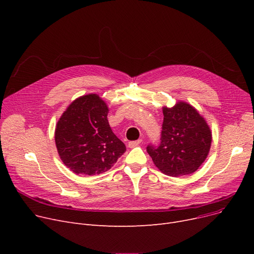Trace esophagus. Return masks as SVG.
Masks as SVG:
<instances>
[{
    "mask_svg": "<svg viewBox=\"0 0 254 254\" xmlns=\"http://www.w3.org/2000/svg\"><path fill=\"white\" fill-rule=\"evenodd\" d=\"M141 142H142V139H139L137 141H130V142H128V147L134 148V147H136V146H138Z\"/></svg>",
    "mask_w": 254,
    "mask_h": 254,
    "instance_id": "esophagus-1",
    "label": "esophagus"
}]
</instances>
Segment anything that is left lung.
Segmentation results:
<instances>
[{"instance_id": "obj_1", "label": "left lung", "mask_w": 254, "mask_h": 254, "mask_svg": "<svg viewBox=\"0 0 254 254\" xmlns=\"http://www.w3.org/2000/svg\"><path fill=\"white\" fill-rule=\"evenodd\" d=\"M164 123L161 143L147 146L154 165L172 177L192 174L210 151L212 134L205 118L185 102L163 107Z\"/></svg>"}]
</instances>
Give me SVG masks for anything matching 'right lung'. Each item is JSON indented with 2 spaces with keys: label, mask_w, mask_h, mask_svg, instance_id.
<instances>
[{
  "label": "right lung",
  "mask_w": 254,
  "mask_h": 254,
  "mask_svg": "<svg viewBox=\"0 0 254 254\" xmlns=\"http://www.w3.org/2000/svg\"><path fill=\"white\" fill-rule=\"evenodd\" d=\"M109 109L96 93L73 101L57 124L55 138L63 163L75 174L108 171L127 148L112 131Z\"/></svg>",
  "instance_id": "obj_1"
}]
</instances>
